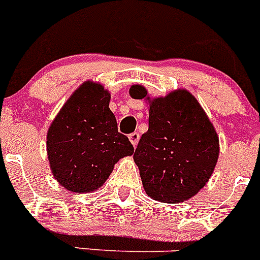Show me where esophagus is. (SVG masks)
<instances>
[{
	"label": "esophagus",
	"mask_w": 260,
	"mask_h": 260,
	"mask_svg": "<svg viewBox=\"0 0 260 260\" xmlns=\"http://www.w3.org/2000/svg\"><path fill=\"white\" fill-rule=\"evenodd\" d=\"M128 139H130V142H132L133 146L137 147L138 142H139V139H141V135H139V133H133V134L128 135Z\"/></svg>",
	"instance_id": "1"
}]
</instances>
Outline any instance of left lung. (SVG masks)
Instances as JSON below:
<instances>
[{"label":"left lung","instance_id":"left-lung-1","mask_svg":"<svg viewBox=\"0 0 260 260\" xmlns=\"http://www.w3.org/2000/svg\"><path fill=\"white\" fill-rule=\"evenodd\" d=\"M148 102V132L134 153L147 195L162 203H180L198 194L219 158V137L194 95L185 88L150 98L142 84L128 89Z\"/></svg>","mask_w":260,"mask_h":260}]
</instances>
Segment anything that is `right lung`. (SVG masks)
Wrapping results in <instances>:
<instances>
[{
  "mask_svg": "<svg viewBox=\"0 0 260 260\" xmlns=\"http://www.w3.org/2000/svg\"><path fill=\"white\" fill-rule=\"evenodd\" d=\"M109 102V91L102 83L86 80L71 93L48 128L50 171L69 191L99 190L119 158L134 153L128 138L118 133Z\"/></svg>",
  "mask_w": 260,
  "mask_h": 260,
  "instance_id": "1",
  "label": "right lung"
}]
</instances>
